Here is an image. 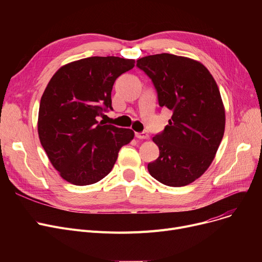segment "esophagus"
<instances>
[{
  "mask_svg": "<svg viewBox=\"0 0 262 262\" xmlns=\"http://www.w3.org/2000/svg\"><path fill=\"white\" fill-rule=\"evenodd\" d=\"M136 137L138 139H148L149 138V136H148V134H146V133H136Z\"/></svg>",
  "mask_w": 262,
  "mask_h": 262,
  "instance_id": "34e87169",
  "label": "esophagus"
}]
</instances>
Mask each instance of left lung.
Wrapping results in <instances>:
<instances>
[{"label":"left lung","instance_id":"8db88e82","mask_svg":"<svg viewBox=\"0 0 262 262\" xmlns=\"http://www.w3.org/2000/svg\"><path fill=\"white\" fill-rule=\"evenodd\" d=\"M137 67L152 79L160 107L172 112L153 137L159 157L147 170L159 183L183 187L209 168L225 129V108L214 78L203 63L162 53L142 57Z\"/></svg>","mask_w":262,"mask_h":262}]
</instances>
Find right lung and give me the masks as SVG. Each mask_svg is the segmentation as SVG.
Here are the masks:
<instances>
[{
	"instance_id": "add662e5",
	"label": "right lung",
	"mask_w": 262,
	"mask_h": 262,
	"mask_svg": "<svg viewBox=\"0 0 262 262\" xmlns=\"http://www.w3.org/2000/svg\"><path fill=\"white\" fill-rule=\"evenodd\" d=\"M135 67L134 59L93 56L58 69L41 96L38 135L52 166L68 183L86 186L113 170L120 148L135 133L105 124L113 109L116 79Z\"/></svg>"
}]
</instances>
